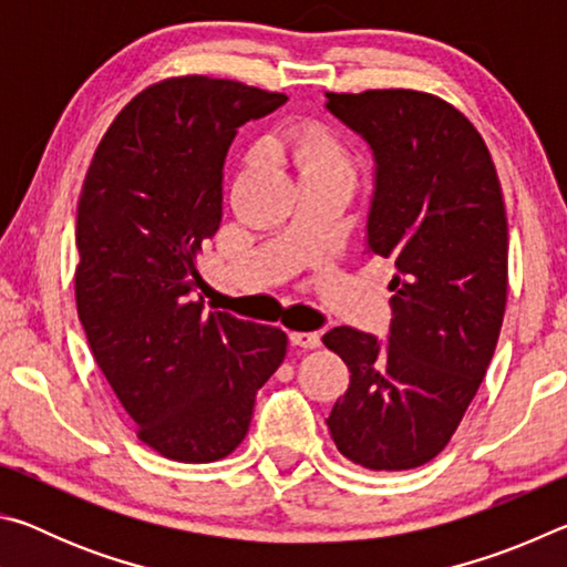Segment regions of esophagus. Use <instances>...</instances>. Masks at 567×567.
Returning a JSON list of instances; mask_svg holds the SVG:
<instances>
[{
  "instance_id": "esophagus-1",
  "label": "esophagus",
  "mask_w": 567,
  "mask_h": 567,
  "mask_svg": "<svg viewBox=\"0 0 567 567\" xmlns=\"http://www.w3.org/2000/svg\"><path fill=\"white\" fill-rule=\"evenodd\" d=\"M290 342L295 344V348L315 350V348H320V334L318 332H290Z\"/></svg>"
}]
</instances>
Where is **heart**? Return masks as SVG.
I'll return each mask as SVG.
<instances>
[{"label": "heart", "instance_id": "1", "mask_svg": "<svg viewBox=\"0 0 567 567\" xmlns=\"http://www.w3.org/2000/svg\"><path fill=\"white\" fill-rule=\"evenodd\" d=\"M280 150L292 159L297 175H338L354 179V157L344 142L324 124H305L287 134Z\"/></svg>", "mask_w": 567, "mask_h": 567}]
</instances>
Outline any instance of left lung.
I'll return each instance as SVG.
<instances>
[{
  "mask_svg": "<svg viewBox=\"0 0 567 567\" xmlns=\"http://www.w3.org/2000/svg\"><path fill=\"white\" fill-rule=\"evenodd\" d=\"M328 110L375 152L368 247L398 270L388 344L354 328L322 338L350 370L328 427L354 465L412 470L450 443L503 328L501 179L473 122L437 94L328 92Z\"/></svg>",
  "mask_w": 567,
  "mask_h": 567,
  "instance_id": "left-lung-1",
  "label": "left lung"
}]
</instances>
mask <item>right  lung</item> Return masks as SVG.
I'll return each mask as SVG.
<instances>
[{
	"mask_svg": "<svg viewBox=\"0 0 567 567\" xmlns=\"http://www.w3.org/2000/svg\"><path fill=\"white\" fill-rule=\"evenodd\" d=\"M282 92L207 74L150 84L94 150L76 205V315L142 443L177 463L233 455L287 352L270 324L203 312L197 257L223 219L237 127Z\"/></svg>",
	"mask_w": 567,
	"mask_h": 567,
	"instance_id": "obj_1",
	"label": "right lung"
}]
</instances>
